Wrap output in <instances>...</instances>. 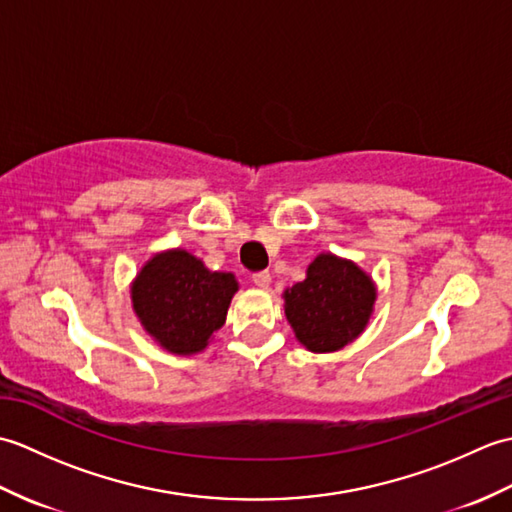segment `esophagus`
Wrapping results in <instances>:
<instances>
[{
	"instance_id": "1",
	"label": "esophagus",
	"mask_w": 512,
	"mask_h": 512,
	"mask_svg": "<svg viewBox=\"0 0 512 512\" xmlns=\"http://www.w3.org/2000/svg\"><path fill=\"white\" fill-rule=\"evenodd\" d=\"M253 284H255L257 288L268 290L270 284H273V277H270L268 270H262V273H255V275H253Z\"/></svg>"
}]
</instances>
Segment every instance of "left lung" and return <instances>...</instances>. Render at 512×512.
Segmentation results:
<instances>
[{"label": "left lung", "mask_w": 512, "mask_h": 512, "mask_svg": "<svg viewBox=\"0 0 512 512\" xmlns=\"http://www.w3.org/2000/svg\"><path fill=\"white\" fill-rule=\"evenodd\" d=\"M284 312L295 339L314 354L343 350L374 314L376 284L352 259L319 253L306 279L284 290Z\"/></svg>", "instance_id": "8db88e82"}]
</instances>
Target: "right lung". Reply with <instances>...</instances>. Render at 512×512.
Listing matches in <instances>:
<instances>
[{
	"label": "right lung",
	"instance_id": "add662e5",
	"mask_svg": "<svg viewBox=\"0 0 512 512\" xmlns=\"http://www.w3.org/2000/svg\"><path fill=\"white\" fill-rule=\"evenodd\" d=\"M237 290L233 273L209 270L189 250L169 248L138 270L129 297L143 330L162 350L193 356L204 352L226 323Z\"/></svg>",
	"mask_w": 512,
	"mask_h": 512
}]
</instances>
